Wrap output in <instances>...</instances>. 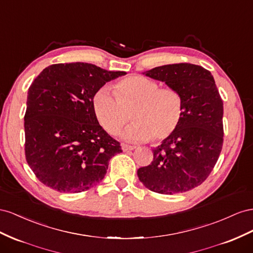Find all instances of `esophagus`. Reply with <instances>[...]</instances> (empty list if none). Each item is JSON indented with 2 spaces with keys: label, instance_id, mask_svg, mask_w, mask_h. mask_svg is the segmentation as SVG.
Instances as JSON below:
<instances>
[{
  "label": "esophagus",
  "instance_id": "obj_1",
  "mask_svg": "<svg viewBox=\"0 0 253 253\" xmlns=\"http://www.w3.org/2000/svg\"><path fill=\"white\" fill-rule=\"evenodd\" d=\"M122 149H123V151H129V150H133V149H135V146L127 145V144H122Z\"/></svg>",
  "mask_w": 253,
  "mask_h": 253
}]
</instances>
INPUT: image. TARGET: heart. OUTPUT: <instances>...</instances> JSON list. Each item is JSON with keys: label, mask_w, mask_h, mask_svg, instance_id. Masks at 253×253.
Wrapping results in <instances>:
<instances>
[{"label": "heart", "mask_w": 253, "mask_h": 253, "mask_svg": "<svg viewBox=\"0 0 253 253\" xmlns=\"http://www.w3.org/2000/svg\"><path fill=\"white\" fill-rule=\"evenodd\" d=\"M113 92L103 86L92 97L95 117L105 130L118 134L131 118L124 133L129 141H162L179 127L183 118L184 99L176 88L165 86L144 76H130L114 84Z\"/></svg>", "instance_id": "b5f03b06"}]
</instances>
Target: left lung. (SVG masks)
<instances>
[{"mask_svg": "<svg viewBox=\"0 0 253 253\" xmlns=\"http://www.w3.org/2000/svg\"><path fill=\"white\" fill-rule=\"evenodd\" d=\"M144 74L176 88L184 99L177 130L154 151L151 164L138 169L150 191L178 194L203 183L217 162L223 143V103L210 71L192 63L157 67Z\"/></svg>", "mask_w": 253, "mask_h": 253, "instance_id": "left-lung-1", "label": "left lung"}]
</instances>
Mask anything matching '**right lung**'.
I'll list each match as a JSON object with an SVG mask.
<instances>
[{"label":"right lung","mask_w":253,"mask_h":253,"mask_svg":"<svg viewBox=\"0 0 253 253\" xmlns=\"http://www.w3.org/2000/svg\"><path fill=\"white\" fill-rule=\"evenodd\" d=\"M126 72L91 63L52 64L28 89L25 158L39 181L60 193H81L104 179L120 142L98 124L94 93Z\"/></svg>","instance_id":"1"}]
</instances>
